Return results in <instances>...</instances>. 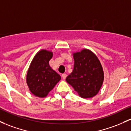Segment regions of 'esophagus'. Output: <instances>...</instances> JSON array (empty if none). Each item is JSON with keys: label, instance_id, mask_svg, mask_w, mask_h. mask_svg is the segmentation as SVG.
<instances>
[{"label": "esophagus", "instance_id": "obj_1", "mask_svg": "<svg viewBox=\"0 0 131 131\" xmlns=\"http://www.w3.org/2000/svg\"><path fill=\"white\" fill-rule=\"evenodd\" d=\"M61 77H62L63 80H65L66 78L67 77V74H65V73H63V74H62V75H61Z\"/></svg>", "mask_w": 131, "mask_h": 131}]
</instances>
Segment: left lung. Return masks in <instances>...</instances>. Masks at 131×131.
Here are the masks:
<instances>
[{
	"mask_svg": "<svg viewBox=\"0 0 131 131\" xmlns=\"http://www.w3.org/2000/svg\"><path fill=\"white\" fill-rule=\"evenodd\" d=\"M74 67L66 81L79 96L91 98L100 91L104 81L103 67L97 56L87 48L73 53Z\"/></svg>",
	"mask_w": 131,
	"mask_h": 131,
	"instance_id": "left-lung-1",
	"label": "left lung"
}]
</instances>
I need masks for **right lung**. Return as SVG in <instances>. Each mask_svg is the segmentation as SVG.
<instances>
[{
  "mask_svg": "<svg viewBox=\"0 0 131 131\" xmlns=\"http://www.w3.org/2000/svg\"><path fill=\"white\" fill-rule=\"evenodd\" d=\"M53 53L41 49L37 53L28 69L26 81L30 91L38 97H46L61 80V76L50 66Z\"/></svg>",
  "mask_w": 131,
  "mask_h": 131,
  "instance_id": "obj_1",
  "label": "right lung"
}]
</instances>
